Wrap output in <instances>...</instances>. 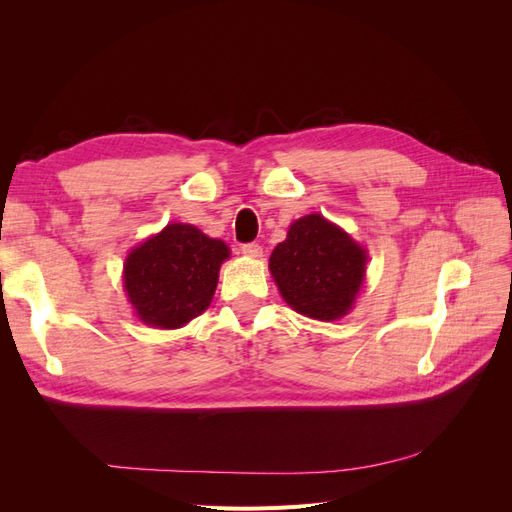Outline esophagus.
<instances>
[{
    "instance_id": "34e87169",
    "label": "esophagus",
    "mask_w": 512,
    "mask_h": 512,
    "mask_svg": "<svg viewBox=\"0 0 512 512\" xmlns=\"http://www.w3.org/2000/svg\"><path fill=\"white\" fill-rule=\"evenodd\" d=\"M241 254L250 256V258H260L262 256V247L258 243H243L241 245Z\"/></svg>"
}]
</instances>
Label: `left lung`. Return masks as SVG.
I'll list each match as a JSON object with an SVG mask.
<instances>
[{
  "instance_id": "1",
  "label": "left lung",
  "mask_w": 512,
  "mask_h": 512,
  "mask_svg": "<svg viewBox=\"0 0 512 512\" xmlns=\"http://www.w3.org/2000/svg\"><path fill=\"white\" fill-rule=\"evenodd\" d=\"M367 252L346 230L320 213L303 215L288 228L269 258L284 301L307 318L346 316L365 280Z\"/></svg>"
}]
</instances>
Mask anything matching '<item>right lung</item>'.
Returning <instances> with one entry per match:
<instances>
[{
	"mask_svg": "<svg viewBox=\"0 0 512 512\" xmlns=\"http://www.w3.org/2000/svg\"><path fill=\"white\" fill-rule=\"evenodd\" d=\"M228 245L192 224H168L136 245L123 265V288L149 327L179 329L209 307Z\"/></svg>",
	"mask_w": 512,
	"mask_h": 512,
	"instance_id": "right-lung-1",
	"label": "right lung"
}]
</instances>
